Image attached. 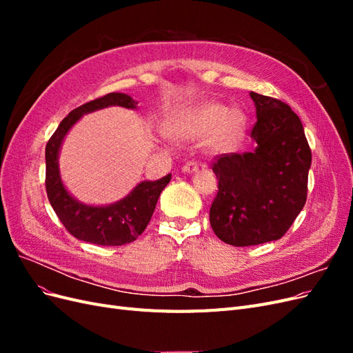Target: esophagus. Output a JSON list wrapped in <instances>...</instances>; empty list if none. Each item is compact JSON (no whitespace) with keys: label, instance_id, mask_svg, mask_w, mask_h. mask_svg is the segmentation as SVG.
<instances>
[{"label":"esophagus","instance_id":"obj_1","mask_svg":"<svg viewBox=\"0 0 353 353\" xmlns=\"http://www.w3.org/2000/svg\"><path fill=\"white\" fill-rule=\"evenodd\" d=\"M197 170H199V166L194 162H188L187 165L183 166V172L184 174H194V172H197Z\"/></svg>","mask_w":353,"mask_h":353}]
</instances>
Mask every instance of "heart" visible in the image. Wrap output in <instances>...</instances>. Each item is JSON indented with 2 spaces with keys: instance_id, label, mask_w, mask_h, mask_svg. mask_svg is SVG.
<instances>
[{
  "instance_id": "1",
  "label": "heart",
  "mask_w": 353,
  "mask_h": 353,
  "mask_svg": "<svg viewBox=\"0 0 353 353\" xmlns=\"http://www.w3.org/2000/svg\"><path fill=\"white\" fill-rule=\"evenodd\" d=\"M245 134V116L240 109H228L216 101H203L175 117L172 135L179 141L206 138L212 153H230L241 144Z\"/></svg>"
}]
</instances>
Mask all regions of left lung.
<instances>
[{"mask_svg": "<svg viewBox=\"0 0 353 353\" xmlns=\"http://www.w3.org/2000/svg\"><path fill=\"white\" fill-rule=\"evenodd\" d=\"M256 148L221 156L209 219L223 243L243 248L281 239L303 209L312 154L290 105L250 91Z\"/></svg>", "mask_w": 353, "mask_h": 353, "instance_id": "left-lung-1", "label": "left lung"}]
</instances>
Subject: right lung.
Listing matches in <instances>:
<instances>
[{
	"instance_id": "add662e5",
	"label": "right lung",
	"mask_w": 353,
	"mask_h": 353,
	"mask_svg": "<svg viewBox=\"0 0 353 353\" xmlns=\"http://www.w3.org/2000/svg\"><path fill=\"white\" fill-rule=\"evenodd\" d=\"M138 101L123 92H110L82 104L63 119L46 147V188L52 209L63 225L78 240L99 245H123L141 236L150 222L159 196L169 184L170 174L157 181H141L131 193L110 205H87L73 197L60 175L59 156L68 132L83 114L112 105L137 109Z\"/></svg>"
}]
</instances>
